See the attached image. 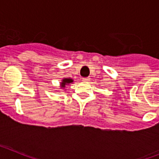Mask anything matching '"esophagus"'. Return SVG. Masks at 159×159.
Masks as SVG:
<instances>
[{
  "label": "esophagus",
  "mask_w": 159,
  "mask_h": 159,
  "mask_svg": "<svg viewBox=\"0 0 159 159\" xmlns=\"http://www.w3.org/2000/svg\"><path fill=\"white\" fill-rule=\"evenodd\" d=\"M83 81H84V82H85V83L89 82L90 79L89 78H83Z\"/></svg>",
  "instance_id": "1"
}]
</instances>
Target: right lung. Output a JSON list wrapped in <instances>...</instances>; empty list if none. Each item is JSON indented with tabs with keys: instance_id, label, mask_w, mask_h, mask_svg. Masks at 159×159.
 I'll return each instance as SVG.
<instances>
[{
	"instance_id": "add662e5",
	"label": "right lung",
	"mask_w": 159,
	"mask_h": 159,
	"mask_svg": "<svg viewBox=\"0 0 159 159\" xmlns=\"http://www.w3.org/2000/svg\"><path fill=\"white\" fill-rule=\"evenodd\" d=\"M73 82H74V80H73V79L64 77V78L61 80V82L60 83V86H59V88H60V89H64L67 85H70L71 84H73Z\"/></svg>"
}]
</instances>
